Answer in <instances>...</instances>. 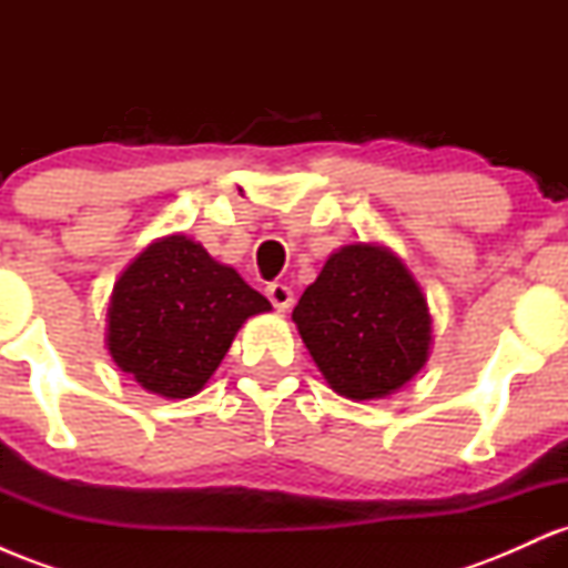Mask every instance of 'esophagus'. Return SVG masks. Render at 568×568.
Returning a JSON list of instances; mask_svg holds the SVG:
<instances>
[{"instance_id": "esophagus-1", "label": "esophagus", "mask_w": 568, "mask_h": 568, "mask_svg": "<svg viewBox=\"0 0 568 568\" xmlns=\"http://www.w3.org/2000/svg\"><path fill=\"white\" fill-rule=\"evenodd\" d=\"M266 296H270L272 306H275V310H280V312H285L293 304V291L285 283H270V285H266Z\"/></svg>"}]
</instances>
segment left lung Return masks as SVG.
<instances>
[{
	"label": "left lung",
	"mask_w": 568,
	"mask_h": 568,
	"mask_svg": "<svg viewBox=\"0 0 568 568\" xmlns=\"http://www.w3.org/2000/svg\"><path fill=\"white\" fill-rule=\"evenodd\" d=\"M312 361L352 400L400 389L427 361L429 312L389 251L347 245L325 262L293 310Z\"/></svg>",
	"instance_id": "1"
}]
</instances>
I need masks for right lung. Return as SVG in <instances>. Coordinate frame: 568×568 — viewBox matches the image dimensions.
Masks as SVG:
<instances>
[{"mask_svg":"<svg viewBox=\"0 0 568 568\" xmlns=\"http://www.w3.org/2000/svg\"><path fill=\"white\" fill-rule=\"evenodd\" d=\"M272 304L184 234L152 243L116 280L106 344L149 393H200L237 328Z\"/></svg>","mask_w":568,"mask_h":568,"instance_id":"obj_1","label":"right lung"}]
</instances>
